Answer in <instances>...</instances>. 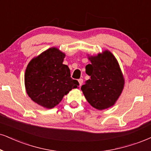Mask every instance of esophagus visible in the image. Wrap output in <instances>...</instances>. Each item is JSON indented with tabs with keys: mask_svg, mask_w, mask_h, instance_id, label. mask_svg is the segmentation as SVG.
Returning a JSON list of instances; mask_svg holds the SVG:
<instances>
[{
	"mask_svg": "<svg viewBox=\"0 0 151 151\" xmlns=\"http://www.w3.org/2000/svg\"><path fill=\"white\" fill-rule=\"evenodd\" d=\"M78 82H79V84H80V86H82V85H83V80L82 79V78H80L79 80H78Z\"/></svg>",
	"mask_w": 151,
	"mask_h": 151,
	"instance_id": "obj_1",
	"label": "esophagus"
}]
</instances>
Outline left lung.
<instances>
[{
    "label": "left lung",
    "mask_w": 151,
    "mask_h": 151,
    "mask_svg": "<svg viewBox=\"0 0 151 151\" xmlns=\"http://www.w3.org/2000/svg\"><path fill=\"white\" fill-rule=\"evenodd\" d=\"M85 69L90 79L81 90L92 106L103 110L112 106L123 90L124 78L118 61L109 51L90 57Z\"/></svg>",
    "instance_id": "left-lung-1"
}]
</instances>
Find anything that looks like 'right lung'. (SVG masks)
Here are the masks:
<instances>
[{"mask_svg":"<svg viewBox=\"0 0 151 151\" xmlns=\"http://www.w3.org/2000/svg\"><path fill=\"white\" fill-rule=\"evenodd\" d=\"M65 55L57 49L50 48L28 64L25 72L26 90L33 101L52 109L61 101L79 83L70 77V69L63 64Z\"/></svg>","mask_w":151,"mask_h":151,"instance_id":"obj_1","label":"right lung"}]
</instances>
